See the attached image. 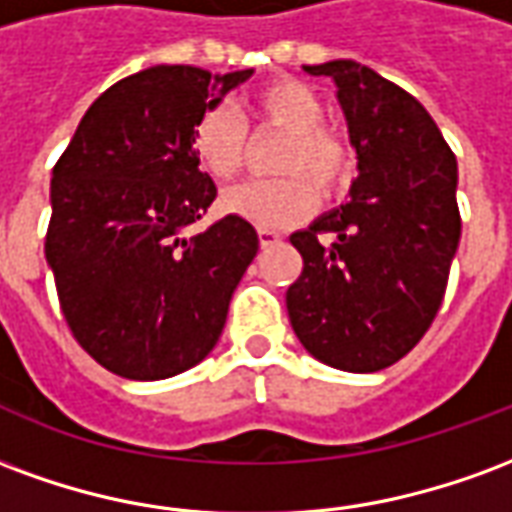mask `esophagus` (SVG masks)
Returning <instances> with one entry per match:
<instances>
[{
  "instance_id": "esophagus-1",
  "label": "esophagus",
  "mask_w": 512,
  "mask_h": 512,
  "mask_svg": "<svg viewBox=\"0 0 512 512\" xmlns=\"http://www.w3.org/2000/svg\"><path fill=\"white\" fill-rule=\"evenodd\" d=\"M257 238H260V246H277L282 241V235L277 230H271V227H260Z\"/></svg>"
}]
</instances>
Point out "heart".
Instances as JSON below:
<instances>
[{
    "instance_id": "1",
    "label": "heart",
    "mask_w": 512,
    "mask_h": 512,
    "mask_svg": "<svg viewBox=\"0 0 512 512\" xmlns=\"http://www.w3.org/2000/svg\"><path fill=\"white\" fill-rule=\"evenodd\" d=\"M326 106L310 84L299 79H277L257 90L246 104L244 120L227 106H213L194 123L189 147L194 161L211 178L227 180L241 169L246 145V123H268L288 134L277 156L279 178L238 183L222 194V208L255 227H288L301 222L315 208L316 186L321 194L343 189L354 158L345 139L323 126Z\"/></svg>"
}]
</instances>
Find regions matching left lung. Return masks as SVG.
Segmentation results:
<instances>
[{
  "label": "left lung",
  "mask_w": 512,
  "mask_h": 512,
  "mask_svg": "<svg viewBox=\"0 0 512 512\" xmlns=\"http://www.w3.org/2000/svg\"><path fill=\"white\" fill-rule=\"evenodd\" d=\"M332 76L359 156L351 200L290 235L304 268L288 288L301 345L323 365L376 373L428 332L461 238L458 161L417 98L354 60Z\"/></svg>",
  "instance_id": "left-lung-1"
}]
</instances>
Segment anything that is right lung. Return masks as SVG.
Listing matches in <instances>:
<instances>
[{"instance_id":"obj_1","label":"right lung","mask_w":512,"mask_h":512,"mask_svg":"<svg viewBox=\"0 0 512 512\" xmlns=\"http://www.w3.org/2000/svg\"><path fill=\"white\" fill-rule=\"evenodd\" d=\"M249 76L191 65L126 76L87 109L54 164L46 260L76 343L115 376H178L222 334L260 241L233 213L183 235L216 200L189 136Z\"/></svg>"}]
</instances>
